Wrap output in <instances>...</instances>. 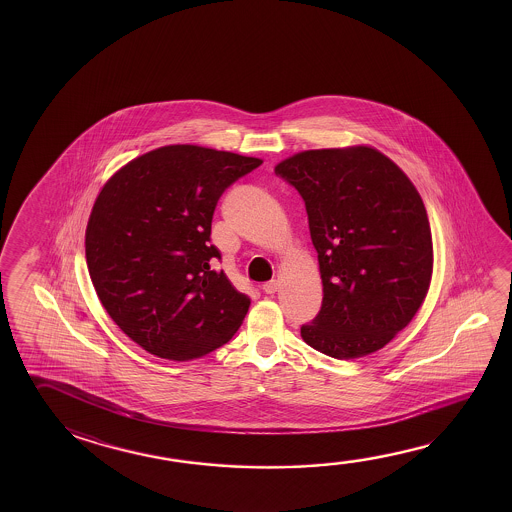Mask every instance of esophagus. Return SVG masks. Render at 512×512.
Returning <instances> with one entry per match:
<instances>
[{"label":"esophagus","mask_w":512,"mask_h":512,"mask_svg":"<svg viewBox=\"0 0 512 512\" xmlns=\"http://www.w3.org/2000/svg\"><path fill=\"white\" fill-rule=\"evenodd\" d=\"M278 282L277 280H271L268 284L262 285V291L266 294H275L277 293Z\"/></svg>","instance_id":"1"}]
</instances>
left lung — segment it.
<instances>
[{"mask_svg": "<svg viewBox=\"0 0 512 512\" xmlns=\"http://www.w3.org/2000/svg\"><path fill=\"white\" fill-rule=\"evenodd\" d=\"M275 173L305 202L323 303L305 343L334 359L384 348L428 293L432 234L416 187L369 146L296 153Z\"/></svg>", "mask_w": 512, "mask_h": 512, "instance_id": "left-lung-1", "label": "left lung"}]
</instances>
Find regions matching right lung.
I'll use <instances>...</instances> for the list:
<instances>
[{
	"mask_svg": "<svg viewBox=\"0 0 512 512\" xmlns=\"http://www.w3.org/2000/svg\"><path fill=\"white\" fill-rule=\"evenodd\" d=\"M262 160L173 144L128 162L103 185L85 230V259L101 305L126 336L169 361H191L228 343L250 298L210 244L225 189Z\"/></svg>",
	"mask_w": 512,
	"mask_h": 512,
	"instance_id": "add662e5",
	"label": "right lung"
}]
</instances>
